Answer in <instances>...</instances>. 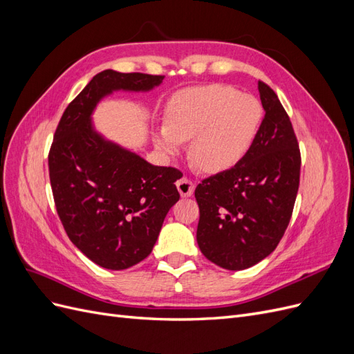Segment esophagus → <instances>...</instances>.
Returning <instances> with one entry per match:
<instances>
[{"mask_svg": "<svg viewBox=\"0 0 354 354\" xmlns=\"http://www.w3.org/2000/svg\"><path fill=\"white\" fill-rule=\"evenodd\" d=\"M176 185H177V189H178V192H180V195L183 196V198H189V196L194 195L195 186H194V183H192V181H190L189 178L181 177L180 180H177Z\"/></svg>", "mask_w": 354, "mask_h": 354, "instance_id": "esophagus-1", "label": "esophagus"}]
</instances>
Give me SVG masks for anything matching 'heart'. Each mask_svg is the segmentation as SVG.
Instances as JSON below:
<instances>
[{
    "mask_svg": "<svg viewBox=\"0 0 354 354\" xmlns=\"http://www.w3.org/2000/svg\"><path fill=\"white\" fill-rule=\"evenodd\" d=\"M263 106L254 95L223 84L178 91L165 108V125L153 133L158 151L173 158L190 142L189 155L201 171L220 174L236 167L255 140Z\"/></svg>",
    "mask_w": 354,
    "mask_h": 354,
    "instance_id": "obj_1",
    "label": "heart"
}]
</instances>
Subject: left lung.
<instances>
[{"label":"left lung","instance_id":"8db88e82","mask_svg":"<svg viewBox=\"0 0 354 354\" xmlns=\"http://www.w3.org/2000/svg\"><path fill=\"white\" fill-rule=\"evenodd\" d=\"M264 118L241 162L196 186V241L209 261L243 270L270 255L292 216L301 155L276 93L259 81Z\"/></svg>","mask_w":354,"mask_h":354}]
</instances>
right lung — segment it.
Wrapping results in <instances>:
<instances>
[{
    "mask_svg": "<svg viewBox=\"0 0 354 354\" xmlns=\"http://www.w3.org/2000/svg\"><path fill=\"white\" fill-rule=\"evenodd\" d=\"M162 75L106 69L63 112L48 153L53 196L69 239L91 261L124 270L152 252L180 199L173 167H156L95 131L91 115L113 91H151Z\"/></svg>",
    "mask_w": 354,
    "mask_h": 354,
    "instance_id": "right-lung-1",
    "label": "right lung"
}]
</instances>
